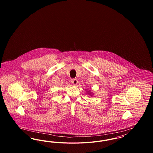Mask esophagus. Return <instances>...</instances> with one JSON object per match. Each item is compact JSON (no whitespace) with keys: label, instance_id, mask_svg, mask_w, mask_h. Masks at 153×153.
Here are the masks:
<instances>
[{"label":"esophagus","instance_id":"34e87169","mask_svg":"<svg viewBox=\"0 0 153 153\" xmlns=\"http://www.w3.org/2000/svg\"><path fill=\"white\" fill-rule=\"evenodd\" d=\"M71 82L73 84V85H77V83H78V80H77V79H72V80H71Z\"/></svg>","mask_w":153,"mask_h":153}]
</instances>
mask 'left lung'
<instances>
[{"instance_id": "8db88e82", "label": "left lung", "mask_w": 153, "mask_h": 153, "mask_svg": "<svg viewBox=\"0 0 153 153\" xmlns=\"http://www.w3.org/2000/svg\"><path fill=\"white\" fill-rule=\"evenodd\" d=\"M88 94H89V93H88ZM89 94H90V93H89Z\"/></svg>"}]
</instances>
